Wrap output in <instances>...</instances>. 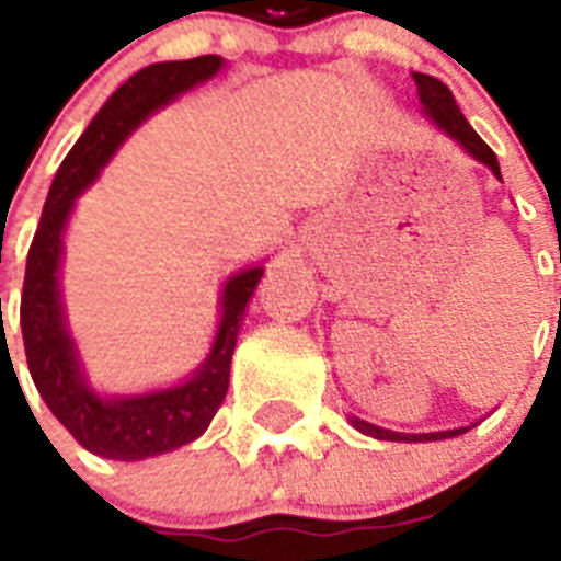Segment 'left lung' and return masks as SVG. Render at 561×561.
<instances>
[{
    "instance_id": "left-lung-1",
    "label": "left lung",
    "mask_w": 561,
    "mask_h": 561,
    "mask_svg": "<svg viewBox=\"0 0 561 561\" xmlns=\"http://www.w3.org/2000/svg\"><path fill=\"white\" fill-rule=\"evenodd\" d=\"M413 81H416L419 101H422V107H425L427 116L434 118L436 127L451 136L454 142H460L474 160L489 165L495 178H501V165H497L495 151H492V148L474 134V127L466 122V116H462L460 107H457V101H454L451 90H448L443 81H436V78L422 72H413ZM352 425L358 427L360 434H369L375 436V439H390V443H434V439H448V436H460L462 431H469V427H454V431H436V434H399V431H387V427L369 425L364 419H352Z\"/></svg>"
}]
</instances>
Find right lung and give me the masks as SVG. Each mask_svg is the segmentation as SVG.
<instances>
[{
    "label": "right lung",
    "mask_w": 561,
    "mask_h": 561,
    "mask_svg": "<svg viewBox=\"0 0 561 561\" xmlns=\"http://www.w3.org/2000/svg\"><path fill=\"white\" fill-rule=\"evenodd\" d=\"M218 55L169 60L139 69L127 78L107 104L95 113L90 127L66 153L55 183L48 188L46 206L39 215L37 232L31 241L25 282H22L20 325L31 378L48 410L60 425L87 448L110 460H142L192 443L209 427L229 387V364L236 352L238 325L244 317L247 299L253 297L262 279V267L238 273L224 288V317L211 355L192 381L171 390L145 392L130 399H101L83 383L69 334L64 329L60 297H57V264L60 236L72 211L75 197L99 178L101 165L113 157L122 139L142 122L151 110L162 107L180 92L220 69Z\"/></svg>",
    "instance_id": "obj_1"
}]
</instances>
